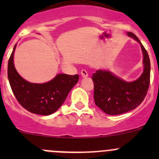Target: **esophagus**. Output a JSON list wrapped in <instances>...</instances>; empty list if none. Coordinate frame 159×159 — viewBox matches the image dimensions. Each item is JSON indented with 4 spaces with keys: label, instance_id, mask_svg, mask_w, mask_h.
<instances>
[{
    "label": "esophagus",
    "instance_id": "esophagus-1",
    "mask_svg": "<svg viewBox=\"0 0 159 159\" xmlns=\"http://www.w3.org/2000/svg\"><path fill=\"white\" fill-rule=\"evenodd\" d=\"M81 76L83 77V78H87V77L89 76V74H88V72L86 71L85 70H81Z\"/></svg>",
    "mask_w": 159,
    "mask_h": 159
}]
</instances>
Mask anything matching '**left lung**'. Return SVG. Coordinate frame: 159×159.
<instances>
[{
    "label": "left lung",
    "mask_w": 159,
    "mask_h": 159,
    "mask_svg": "<svg viewBox=\"0 0 159 159\" xmlns=\"http://www.w3.org/2000/svg\"><path fill=\"white\" fill-rule=\"evenodd\" d=\"M127 34L138 41L142 48L144 70L141 76L129 82L110 70H98L92 75L95 105L111 115L125 113L137 108L145 99L150 84L151 65L147 51L135 34L131 32Z\"/></svg>",
    "instance_id": "left-lung-1"
}]
</instances>
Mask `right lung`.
Here are the masks:
<instances>
[{"mask_svg": "<svg viewBox=\"0 0 159 159\" xmlns=\"http://www.w3.org/2000/svg\"><path fill=\"white\" fill-rule=\"evenodd\" d=\"M14 45L7 65V77L14 96L23 108L31 113L49 115L58 109L68 93L77 84L78 75L58 74L55 78L43 84L30 83L24 79L15 69Z\"/></svg>", "mask_w": 159, "mask_h": 159, "instance_id": "right-lung-1", "label": "right lung"}]
</instances>
